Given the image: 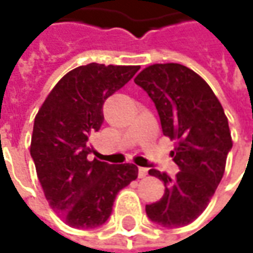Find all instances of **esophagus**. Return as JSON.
I'll use <instances>...</instances> for the list:
<instances>
[{
    "mask_svg": "<svg viewBox=\"0 0 253 253\" xmlns=\"http://www.w3.org/2000/svg\"><path fill=\"white\" fill-rule=\"evenodd\" d=\"M138 176H139V179L146 177V176H148V169H146V168H139V169H138Z\"/></svg>",
    "mask_w": 253,
    "mask_h": 253,
    "instance_id": "34e87169",
    "label": "esophagus"
}]
</instances>
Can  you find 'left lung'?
I'll return each instance as SVG.
<instances>
[{"label":"left lung","mask_w":253,"mask_h":253,"mask_svg":"<svg viewBox=\"0 0 253 253\" xmlns=\"http://www.w3.org/2000/svg\"><path fill=\"white\" fill-rule=\"evenodd\" d=\"M133 82L155 102L163 135L176 141L170 156L180 169L174 179L149 170L165 194L146 214L162 227H184L206 210L224 176L232 148L228 118L206 80L183 64H151Z\"/></svg>","instance_id":"obj_1"}]
</instances>
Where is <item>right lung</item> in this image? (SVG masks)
<instances>
[{"label": "right lung", "instance_id": "right-lung-1", "mask_svg": "<svg viewBox=\"0 0 253 253\" xmlns=\"http://www.w3.org/2000/svg\"><path fill=\"white\" fill-rule=\"evenodd\" d=\"M139 66L90 63L64 74L35 117L31 156L44 197L69 227L102 225L118 191L138 177L133 163L88 159L100 131L102 104L131 80Z\"/></svg>", "mask_w": 253, "mask_h": 253}]
</instances>
